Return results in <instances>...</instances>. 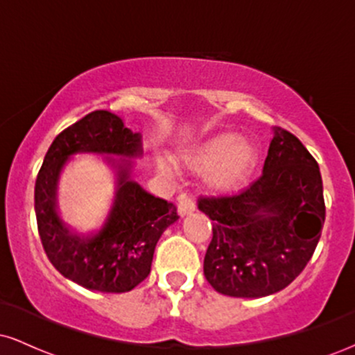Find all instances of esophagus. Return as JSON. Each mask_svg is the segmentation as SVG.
Instances as JSON below:
<instances>
[{"label":"esophagus","mask_w":355,"mask_h":355,"mask_svg":"<svg viewBox=\"0 0 355 355\" xmlns=\"http://www.w3.org/2000/svg\"><path fill=\"white\" fill-rule=\"evenodd\" d=\"M191 211H195V198L189 193H182L178 197V214L182 217H185V215L191 214Z\"/></svg>","instance_id":"1"}]
</instances>
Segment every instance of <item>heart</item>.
I'll use <instances>...</instances> for the list:
<instances>
[{"label":"heart","instance_id":"obj_1","mask_svg":"<svg viewBox=\"0 0 355 355\" xmlns=\"http://www.w3.org/2000/svg\"><path fill=\"white\" fill-rule=\"evenodd\" d=\"M257 162L255 148L237 133L223 132L209 138L190 157L195 168H209L211 189L234 191L245 183Z\"/></svg>","mask_w":355,"mask_h":355}]
</instances>
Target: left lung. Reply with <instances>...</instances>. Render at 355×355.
<instances>
[{
    "label": "left lung",
    "mask_w": 355,
    "mask_h": 355,
    "mask_svg": "<svg viewBox=\"0 0 355 355\" xmlns=\"http://www.w3.org/2000/svg\"><path fill=\"white\" fill-rule=\"evenodd\" d=\"M211 222L203 274L230 297H266L299 277L319 243L325 220L315 158L295 135L275 126L263 172L234 195L200 197Z\"/></svg>",
    "instance_id": "obj_1"
}]
</instances>
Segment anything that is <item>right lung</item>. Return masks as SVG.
I'll list each match as a JSON object with an SVG mask.
<instances>
[{
  "label": "right lung",
  "instance_id": "add662e5",
  "mask_svg": "<svg viewBox=\"0 0 355 355\" xmlns=\"http://www.w3.org/2000/svg\"><path fill=\"white\" fill-rule=\"evenodd\" d=\"M93 152L138 157L141 140L120 116L95 110L64 128L48 148L35 185L38 234L53 267L89 291L121 294L144 282L152 268L158 239L178 220L177 209L164 198L146 193L118 166L120 189L112 214L98 234H70L55 209V190L64 162L73 153Z\"/></svg>",
  "mask_w": 355,
  "mask_h": 355
}]
</instances>
